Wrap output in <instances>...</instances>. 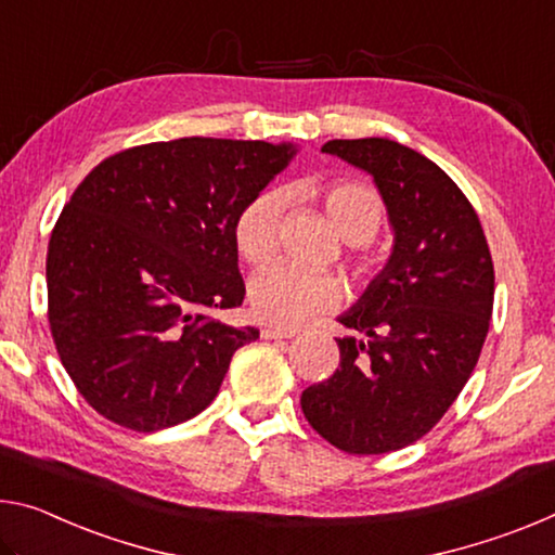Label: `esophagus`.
<instances>
[{"label":"esophagus","mask_w":555,"mask_h":555,"mask_svg":"<svg viewBox=\"0 0 555 555\" xmlns=\"http://www.w3.org/2000/svg\"><path fill=\"white\" fill-rule=\"evenodd\" d=\"M296 331L292 328H261V338L267 340H284V338H294Z\"/></svg>","instance_id":"34e87169"}]
</instances>
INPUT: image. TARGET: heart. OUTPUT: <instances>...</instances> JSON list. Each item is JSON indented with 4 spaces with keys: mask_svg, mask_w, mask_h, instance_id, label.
Returning <instances> with one entry per match:
<instances>
[{
    "mask_svg": "<svg viewBox=\"0 0 555 555\" xmlns=\"http://www.w3.org/2000/svg\"><path fill=\"white\" fill-rule=\"evenodd\" d=\"M325 212L350 244L375 236L383 222V202L367 184L338 182L325 192ZM286 197L279 190H263L246 202L234 222L236 251L246 261L261 263L279 249ZM343 284L331 271H306L292 263H271L259 269L246 286V304L257 321L274 325H298L323 311L336 309Z\"/></svg>",
    "mask_w": 555,
    "mask_h": 555,
    "instance_id": "heart-1",
    "label": "heart"
}]
</instances>
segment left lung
<instances>
[{
	"label": "left lung",
	"instance_id": "left-lung-1",
	"mask_svg": "<svg viewBox=\"0 0 555 555\" xmlns=\"http://www.w3.org/2000/svg\"><path fill=\"white\" fill-rule=\"evenodd\" d=\"M323 153L371 175L392 251L338 315L340 365L301 395L306 420L348 454L417 442L467 385L494 309V263L479 217L442 167L390 138L328 140Z\"/></svg>",
	"mask_w": 555,
	"mask_h": 555
}]
</instances>
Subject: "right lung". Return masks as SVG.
Here are the masks:
<instances>
[{
  "instance_id": "right-lung-1",
  "label": "right lung",
  "mask_w": 555,
  "mask_h": 555,
  "mask_svg": "<svg viewBox=\"0 0 555 555\" xmlns=\"http://www.w3.org/2000/svg\"><path fill=\"white\" fill-rule=\"evenodd\" d=\"M296 151L180 138L113 155L78 184L49 240V325L105 420L157 433L217 398L236 348L259 338L212 315L244 301L234 222Z\"/></svg>"
}]
</instances>
